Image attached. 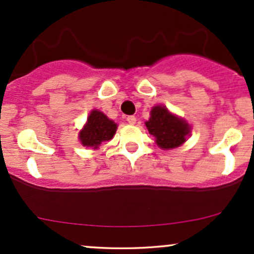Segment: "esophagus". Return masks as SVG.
<instances>
[{"label": "esophagus", "instance_id": "obj_1", "mask_svg": "<svg viewBox=\"0 0 254 254\" xmlns=\"http://www.w3.org/2000/svg\"><path fill=\"white\" fill-rule=\"evenodd\" d=\"M127 123H129V124L133 125L136 123V117H135V116H127Z\"/></svg>", "mask_w": 254, "mask_h": 254}]
</instances>
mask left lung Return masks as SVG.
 I'll return each mask as SVG.
<instances>
[{"label": "left lung", "instance_id": "obj_1", "mask_svg": "<svg viewBox=\"0 0 254 254\" xmlns=\"http://www.w3.org/2000/svg\"><path fill=\"white\" fill-rule=\"evenodd\" d=\"M145 127L150 135L155 137L156 144L165 150L180 147L191 132L188 122L171 113L167 107L161 105L151 109L150 118L145 122Z\"/></svg>", "mask_w": 254, "mask_h": 254}]
</instances>
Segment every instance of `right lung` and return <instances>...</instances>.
I'll return each mask as SVG.
<instances>
[{
    "label": "right lung",
    "instance_id": "1",
    "mask_svg": "<svg viewBox=\"0 0 254 254\" xmlns=\"http://www.w3.org/2000/svg\"><path fill=\"white\" fill-rule=\"evenodd\" d=\"M117 131V124L111 121L101 111L93 110L87 118V123L78 133L81 144L83 147H92L98 149L105 141H110Z\"/></svg>",
    "mask_w": 254,
    "mask_h": 254
}]
</instances>
